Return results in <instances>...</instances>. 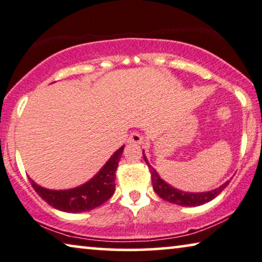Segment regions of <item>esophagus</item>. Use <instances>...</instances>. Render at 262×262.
<instances>
[{
	"label": "esophagus",
	"instance_id": "34e87169",
	"mask_svg": "<svg viewBox=\"0 0 262 262\" xmlns=\"http://www.w3.org/2000/svg\"><path fill=\"white\" fill-rule=\"evenodd\" d=\"M143 141L144 140L142 138V135L138 132L132 133L129 139H128V142H129L130 144H141V143H143Z\"/></svg>",
	"mask_w": 262,
	"mask_h": 262
}]
</instances>
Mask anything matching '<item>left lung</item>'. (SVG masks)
<instances>
[{
    "label": "left lung",
    "mask_w": 262,
    "mask_h": 262,
    "mask_svg": "<svg viewBox=\"0 0 262 262\" xmlns=\"http://www.w3.org/2000/svg\"><path fill=\"white\" fill-rule=\"evenodd\" d=\"M143 159L148 165V168L150 170L151 174V183H153V188L155 193L159 195L160 198L163 200L171 202V204L179 205V206H186V207H195L207 204V202L212 201L214 198H216L226 187L228 186L229 181H226L222 183L220 187H217L215 189L208 190V192H201V193H190V192H183V190L174 188L173 186H170L169 183H167L165 180H162L158 174L156 169L149 165L148 162L147 156L144 155V150H142Z\"/></svg>",
    "instance_id": "1"
}]
</instances>
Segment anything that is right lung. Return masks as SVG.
<instances>
[{
	"label": "right lung",
	"mask_w": 262,
	"mask_h": 262,
	"mask_svg": "<svg viewBox=\"0 0 262 262\" xmlns=\"http://www.w3.org/2000/svg\"><path fill=\"white\" fill-rule=\"evenodd\" d=\"M124 146L120 147L104 166L83 185L70 189H48L38 186L33 179L29 181L40 196L54 208L67 213H81L92 210L104 204L115 190V171Z\"/></svg>",
	"instance_id": "add662e5"
}]
</instances>
